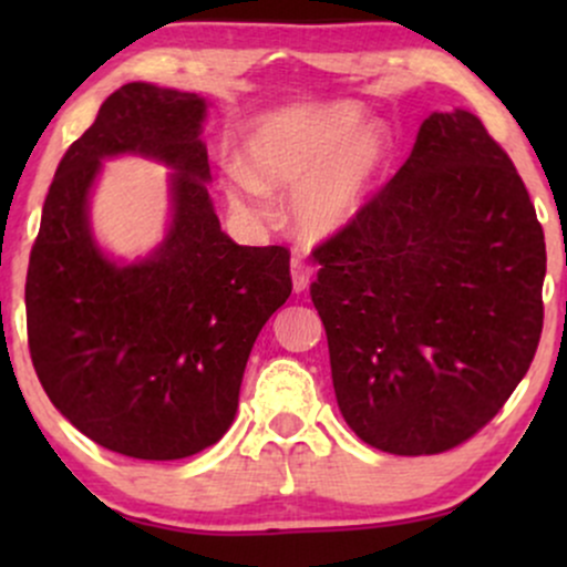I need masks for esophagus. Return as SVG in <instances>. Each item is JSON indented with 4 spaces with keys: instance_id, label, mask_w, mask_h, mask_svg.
I'll return each mask as SVG.
<instances>
[{
    "instance_id": "esophagus-1",
    "label": "esophagus",
    "mask_w": 567,
    "mask_h": 567,
    "mask_svg": "<svg viewBox=\"0 0 567 567\" xmlns=\"http://www.w3.org/2000/svg\"><path fill=\"white\" fill-rule=\"evenodd\" d=\"M290 275H292V290L303 292V290H309L311 277H315V269H311V264H306L301 256H296L290 264Z\"/></svg>"
}]
</instances>
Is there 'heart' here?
I'll use <instances>...</instances> for the list:
<instances>
[{
	"mask_svg": "<svg viewBox=\"0 0 567 567\" xmlns=\"http://www.w3.org/2000/svg\"><path fill=\"white\" fill-rule=\"evenodd\" d=\"M357 103H333L271 116L247 141V171L234 167L229 197L243 210L264 213V192H296L292 216L303 237L322 239L360 216L383 171L389 135L362 125Z\"/></svg>",
	"mask_w": 567,
	"mask_h": 567,
	"instance_id": "obj_1",
	"label": "heart"
}]
</instances>
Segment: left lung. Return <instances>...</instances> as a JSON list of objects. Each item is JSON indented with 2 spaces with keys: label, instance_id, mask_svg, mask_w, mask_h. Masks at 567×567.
Returning a JSON list of instances; mask_svg holds the SVG:
<instances>
[{
  "label": "left lung",
  "instance_id": "left-lung-1",
  "mask_svg": "<svg viewBox=\"0 0 567 567\" xmlns=\"http://www.w3.org/2000/svg\"><path fill=\"white\" fill-rule=\"evenodd\" d=\"M315 258L336 400L368 445L451 451L528 373L544 229L509 154L464 109L424 120L405 165Z\"/></svg>",
  "mask_w": 567,
  "mask_h": 567
}]
</instances>
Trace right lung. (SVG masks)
Wrapping results in <instances>:
<instances>
[{"mask_svg":"<svg viewBox=\"0 0 567 567\" xmlns=\"http://www.w3.org/2000/svg\"><path fill=\"white\" fill-rule=\"evenodd\" d=\"M205 101L130 82L58 165L25 275L31 362L50 402L109 451L175 461L224 437L252 343L292 290L288 247L220 231L199 141ZM143 153L176 167L166 243L122 267L89 234L100 159Z\"/></svg>","mask_w":567,"mask_h":567,"instance_id":"right-lung-1","label":"right lung"}]
</instances>
